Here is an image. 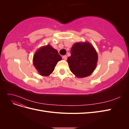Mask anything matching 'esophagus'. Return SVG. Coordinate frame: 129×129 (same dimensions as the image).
<instances>
[{"label":"esophagus","instance_id":"1","mask_svg":"<svg viewBox=\"0 0 129 129\" xmlns=\"http://www.w3.org/2000/svg\"><path fill=\"white\" fill-rule=\"evenodd\" d=\"M62 58H63L64 60H67V57L66 55H64V56H62Z\"/></svg>","mask_w":129,"mask_h":129}]
</instances>
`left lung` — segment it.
Returning <instances> with one entry per match:
<instances>
[{
	"mask_svg": "<svg viewBox=\"0 0 129 129\" xmlns=\"http://www.w3.org/2000/svg\"><path fill=\"white\" fill-rule=\"evenodd\" d=\"M71 56L67 62L71 71L77 77H87L96 68L98 55L90 43L79 42L75 43L71 50Z\"/></svg>",
	"mask_w": 129,
	"mask_h": 129,
	"instance_id": "8db88e82",
	"label": "left lung"
}]
</instances>
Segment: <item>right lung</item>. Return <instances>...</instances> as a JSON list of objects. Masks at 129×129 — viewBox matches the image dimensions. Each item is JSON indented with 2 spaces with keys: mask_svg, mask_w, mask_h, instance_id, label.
<instances>
[{
  "mask_svg": "<svg viewBox=\"0 0 129 129\" xmlns=\"http://www.w3.org/2000/svg\"><path fill=\"white\" fill-rule=\"evenodd\" d=\"M61 60L57 50L47 45L41 47L35 53L33 62L40 75L47 76L53 73L57 62Z\"/></svg>",
  "mask_w": 129,
  "mask_h": 129,
  "instance_id": "right-lung-1",
  "label": "right lung"
}]
</instances>
